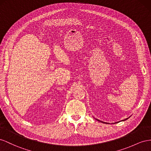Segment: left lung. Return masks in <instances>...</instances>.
<instances>
[{
    "label": "left lung",
    "instance_id": "left-lung-1",
    "mask_svg": "<svg viewBox=\"0 0 151 151\" xmlns=\"http://www.w3.org/2000/svg\"><path fill=\"white\" fill-rule=\"evenodd\" d=\"M128 118H127V119H124V120H123V121H124V120H126V119H127ZM97 120H98L99 122H102V123H104V122H101V121H100V120H99V119H97Z\"/></svg>",
    "mask_w": 151,
    "mask_h": 151
}]
</instances>
